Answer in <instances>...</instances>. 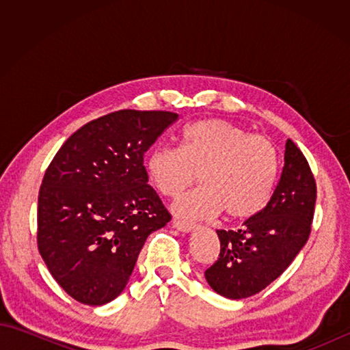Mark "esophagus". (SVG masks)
I'll return each instance as SVG.
<instances>
[{
  "mask_svg": "<svg viewBox=\"0 0 350 350\" xmlns=\"http://www.w3.org/2000/svg\"><path fill=\"white\" fill-rule=\"evenodd\" d=\"M173 227H176L177 230H180L183 233H189L192 230H196L197 226L194 222H189V221H182V219H174L173 221Z\"/></svg>",
  "mask_w": 350,
  "mask_h": 350,
  "instance_id": "34e87169",
  "label": "esophagus"
}]
</instances>
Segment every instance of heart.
<instances>
[{
	"label": "heart",
	"mask_w": 350,
	"mask_h": 350,
	"mask_svg": "<svg viewBox=\"0 0 350 350\" xmlns=\"http://www.w3.org/2000/svg\"><path fill=\"white\" fill-rule=\"evenodd\" d=\"M280 152L266 135L219 118L197 120L182 131V146L148 154L147 173L165 197H177L200 177L204 187L174 203L182 217L227 219L256 217L269 204L280 173Z\"/></svg>",
	"instance_id": "1"
}]
</instances>
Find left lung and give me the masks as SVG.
<instances>
[{
	"instance_id": "left-lung-1",
	"label": "left lung",
	"mask_w": 350,
	"mask_h": 350,
	"mask_svg": "<svg viewBox=\"0 0 350 350\" xmlns=\"http://www.w3.org/2000/svg\"><path fill=\"white\" fill-rule=\"evenodd\" d=\"M316 196L308 161L287 139L284 167L269 204L239 230H217L219 257L204 272L215 292L243 299L277 280L308 241Z\"/></svg>"
}]
</instances>
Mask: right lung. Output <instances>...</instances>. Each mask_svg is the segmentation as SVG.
Listing matches in <instances>:
<instances>
[{"mask_svg":"<svg viewBox=\"0 0 350 350\" xmlns=\"http://www.w3.org/2000/svg\"><path fill=\"white\" fill-rule=\"evenodd\" d=\"M179 114L120 109L66 139L39 191L37 248L54 280L85 306L116 299L147 236L171 219L148 185L144 153Z\"/></svg>","mask_w":350,"mask_h":350,"instance_id":"right-lung-1","label":"right lung"}]
</instances>
